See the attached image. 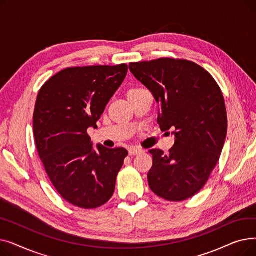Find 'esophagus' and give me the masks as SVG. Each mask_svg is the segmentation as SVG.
Wrapping results in <instances>:
<instances>
[{
    "mask_svg": "<svg viewBox=\"0 0 256 256\" xmlns=\"http://www.w3.org/2000/svg\"><path fill=\"white\" fill-rule=\"evenodd\" d=\"M142 152H143L142 150L135 148V147H130V148H128V154L130 156H137V154H140Z\"/></svg>",
    "mask_w": 256,
    "mask_h": 256,
    "instance_id": "esophagus-1",
    "label": "esophagus"
}]
</instances>
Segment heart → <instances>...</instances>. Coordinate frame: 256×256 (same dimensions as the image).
Wrapping results in <instances>:
<instances>
[{
	"label": "heart",
	"instance_id": "1",
	"mask_svg": "<svg viewBox=\"0 0 256 256\" xmlns=\"http://www.w3.org/2000/svg\"><path fill=\"white\" fill-rule=\"evenodd\" d=\"M139 90H141V89H138V88H136V89H130L128 92H135V91H139Z\"/></svg>",
	"mask_w": 256,
	"mask_h": 256
}]
</instances>
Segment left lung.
Instances as JSON below:
<instances>
[{"mask_svg":"<svg viewBox=\"0 0 256 256\" xmlns=\"http://www.w3.org/2000/svg\"><path fill=\"white\" fill-rule=\"evenodd\" d=\"M128 67L158 104L160 130H171L176 136L168 154L150 150V189L169 201L190 198L204 186L226 139L227 114L220 87L202 67L186 60L160 58Z\"/></svg>","mask_w":256,"mask_h":256,"instance_id":"1","label":"left lung"}]
</instances>
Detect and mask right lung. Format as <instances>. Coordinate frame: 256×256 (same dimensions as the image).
Listing matches in <instances>:
<instances>
[{
    "label": "right lung",
    "instance_id": "add662e5",
    "mask_svg": "<svg viewBox=\"0 0 256 256\" xmlns=\"http://www.w3.org/2000/svg\"><path fill=\"white\" fill-rule=\"evenodd\" d=\"M128 65L70 67L39 90L33 130L37 152L58 193L74 206L96 208L115 191L126 148H94L88 136L122 84Z\"/></svg>",
    "mask_w": 256,
    "mask_h": 256
}]
</instances>
